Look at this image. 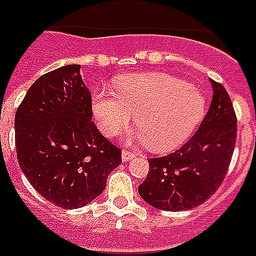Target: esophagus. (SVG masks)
<instances>
[{"label":"esophagus","instance_id":"34e87169","mask_svg":"<svg viewBox=\"0 0 256 256\" xmlns=\"http://www.w3.org/2000/svg\"><path fill=\"white\" fill-rule=\"evenodd\" d=\"M135 157H136V154L132 152V151H130V150H124V151H122V161H124V162L132 160Z\"/></svg>","mask_w":256,"mask_h":256}]
</instances>
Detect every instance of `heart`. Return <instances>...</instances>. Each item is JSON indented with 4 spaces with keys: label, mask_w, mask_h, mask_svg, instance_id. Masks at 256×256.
<instances>
[{
    "label": "heart",
    "mask_w": 256,
    "mask_h": 256,
    "mask_svg": "<svg viewBox=\"0 0 256 256\" xmlns=\"http://www.w3.org/2000/svg\"><path fill=\"white\" fill-rule=\"evenodd\" d=\"M115 94L94 99V115L106 135L122 131L134 115L135 128L152 151L180 146L198 126L204 100L193 86L166 73H140L120 78Z\"/></svg>",
    "instance_id": "b5f03b06"
}]
</instances>
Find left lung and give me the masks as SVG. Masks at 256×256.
Listing matches in <instances>:
<instances>
[{"instance_id": "left-lung-1", "label": "left lung", "mask_w": 256, "mask_h": 256, "mask_svg": "<svg viewBox=\"0 0 256 256\" xmlns=\"http://www.w3.org/2000/svg\"><path fill=\"white\" fill-rule=\"evenodd\" d=\"M210 108L183 147L150 158V172L138 187L140 196L161 210L193 209L224 183L236 142V114L224 84L212 80Z\"/></svg>"}]
</instances>
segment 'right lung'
Instances as JSON below:
<instances>
[{"mask_svg": "<svg viewBox=\"0 0 256 256\" xmlns=\"http://www.w3.org/2000/svg\"><path fill=\"white\" fill-rule=\"evenodd\" d=\"M92 96L80 64L40 76L16 114L17 158L40 196L63 209H78L98 198L122 162L92 121Z\"/></svg>", "mask_w": 256, "mask_h": 256, "instance_id": "add662e5", "label": "right lung"}]
</instances>
